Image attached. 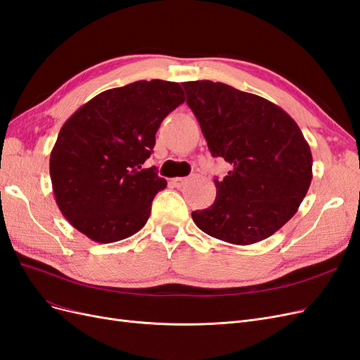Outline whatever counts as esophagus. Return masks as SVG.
<instances>
[{
    "label": "esophagus",
    "mask_w": 360,
    "mask_h": 360,
    "mask_svg": "<svg viewBox=\"0 0 360 360\" xmlns=\"http://www.w3.org/2000/svg\"><path fill=\"white\" fill-rule=\"evenodd\" d=\"M189 180H191V177H176V179L171 180V183H172L176 188H183L184 184H186Z\"/></svg>",
    "instance_id": "34e87169"
}]
</instances>
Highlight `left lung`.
I'll return each instance as SVG.
<instances>
[{"instance_id": "1", "label": "left lung", "mask_w": 360, "mask_h": 360, "mask_svg": "<svg viewBox=\"0 0 360 360\" xmlns=\"http://www.w3.org/2000/svg\"><path fill=\"white\" fill-rule=\"evenodd\" d=\"M213 158L231 165L214 179L216 200L192 212L201 231L233 245L264 240L285 225L312 180V155L296 122L264 97L222 82H183Z\"/></svg>"}]
</instances>
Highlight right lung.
Masks as SVG:
<instances>
[{
  "instance_id": "right-lung-1",
  "label": "right lung",
  "mask_w": 360,
  "mask_h": 360,
  "mask_svg": "<svg viewBox=\"0 0 360 360\" xmlns=\"http://www.w3.org/2000/svg\"><path fill=\"white\" fill-rule=\"evenodd\" d=\"M183 94L179 82L136 81L97 94L63 124L49 172L58 209L76 230L112 243L146 225L167 180L143 165Z\"/></svg>"
}]
</instances>
